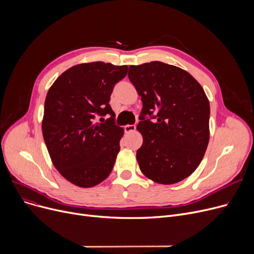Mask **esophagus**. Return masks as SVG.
<instances>
[{
  "label": "esophagus",
  "mask_w": 254,
  "mask_h": 254,
  "mask_svg": "<svg viewBox=\"0 0 254 254\" xmlns=\"http://www.w3.org/2000/svg\"><path fill=\"white\" fill-rule=\"evenodd\" d=\"M125 130L126 132H132L136 130V126L135 125H127L125 127Z\"/></svg>",
  "instance_id": "esophagus-1"
}]
</instances>
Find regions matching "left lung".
Masks as SVG:
<instances>
[{
	"label": "left lung",
	"instance_id": "left-lung-1",
	"mask_svg": "<svg viewBox=\"0 0 254 254\" xmlns=\"http://www.w3.org/2000/svg\"><path fill=\"white\" fill-rule=\"evenodd\" d=\"M128 78L143 103L137 126L143 144L136 155L141 172L159 184L188 178L201 164L210 138L203 87L189 72L162 62L129 65Z\"/></svg>",
	"mask_w": 254,
	"mask_h": 254
}]
</instances>
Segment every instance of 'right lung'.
<instances>
[{
    "mask_svg": "<svg viewBox=\"0 0 254 254\" xmlns=\"http://www.w3.org/2000/svg\"><path fill=\"white\" fill-rule=\"evenodd\" d=\"M127 65L93 62L73 65L49 88L42 134L60 174L79 188L100 184L110 175L120 150L124 128L115 126L109 105L114 85ZM111 115L97 122V115Z\"/></svg>",
    "mask_w": 254,
    "mask_h": 254,
    "instance_id": "add662e5",
    "label": "right lung"
}]
</instances>
